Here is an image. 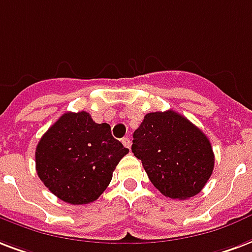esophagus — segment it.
Listing matches in <instances>:
<instances>
[{
  "mask_svg": "<svg viewBox=\"0 0 252 252\" xmlns=\"http://www.w3.org/2000/svg\"><path fill=\"white\" fill-rule=\"evenodd\" d=\"M122 143H123V145H124V147H126V148H128V149H129L130 145H132L129 137H124V139L122 140Z\"/></svg>",
  "mask_w": 252,
  "mask_h": 252,
  "instance_id": "34e87169",
  "label": "esophagus"
}]
</instances>
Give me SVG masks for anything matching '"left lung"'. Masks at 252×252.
Masks as SVG:
<instances>
[{"instance_id":"8db88e82","label":"left lung","mask_w":252,"mask_h":252,"mask_svg":"<svg viewBox=\"0 0 252 252\" xmlns=\"http://www.w3.org/2000/svg\"><path fill=\"white\" fill-rule=\"evenodd\" d=\"M132 152L155 188L173 199L198 194L214 169L206 134L172 109L145 115L134 130Z\"/></svg>"}]
</instances>
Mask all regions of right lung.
Masks as SVG:
<instances>
[{
	"label": "right lung",
	"instance_id": "obj_1",
	"mask_svg": "<svg viewBox=\"0 0 252 252\" xmlns=\"http://www.w3.org/2000/svg\"><path fill=\"white\" fill-rule=\"evenodd\" d=\"M128 152L113 139L109 124H97L86 111L66 112L36 145V173L59 199L86 205L107 189L113 170Z\"/></svg>",
	"mask_w": 252,
	"mask_h": 252
}]
</instances>
